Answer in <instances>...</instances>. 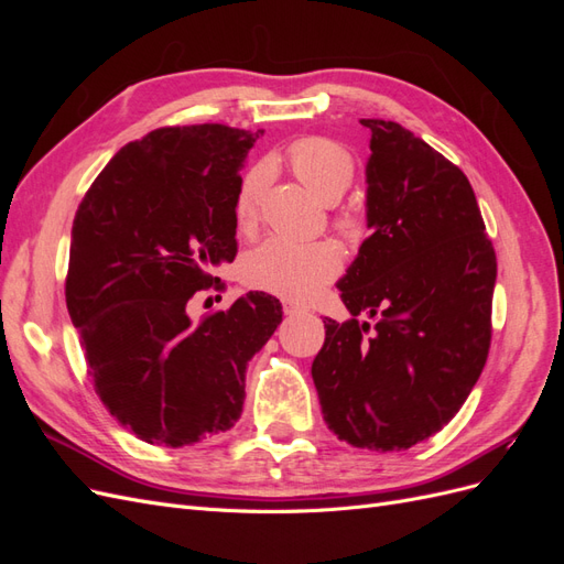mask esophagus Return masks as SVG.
<instances>
[{
    "label": "esophagus",
    "instance_id": "esophagus-1",
    "mask_svg": "<svg viewBox=\"0 0 564 564\" xmlns=\"http://www.w3.org/2000/svg\"><path fill=\"white\" fill-rule=\"evenodd\" d=\"M284 313H286V315H301V313H305V308H303V305H299V303L284 301Z\"/></svg>",
    "mask_w": 564,
    "mask_h": 564
}]
</instances>
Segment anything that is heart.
Returning a JSON list of instances; mask_svg holds the SVG:
<instances>
[{"mask_svg": "<svg viewBox=\"0 0 564 564\" xmlns=\"http://www.w3.org/2000/svg\"><path fill=\"white\" fill-rule=\"evenodd\" d=\"M289 166L324 204L340 199L350 187L355 172L350 152L329 139H303L294 143L289 150ZM268 181V164H256L237 187L235 224L240 230H251L259 220ZM336 228L340 232H352V220L336 216ZM340 265H344V259L332 242L294 245L286 240H268L245 256L240 275L247 286L259 289V292L289 301H308L338 275Z\"/></svg>", "mask_w": 564, "mask_h": 564, "instance_id": "b5f03b06", "label": "heart"}]
</instances>
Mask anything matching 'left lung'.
Returning a JSON list of instances; mask_svg holds the SVG:
<instances>
[{
	"mask_svg": "<svg viewBox=\"0 0 564 564\" xmlns=\"http://www.w3.org/2000/svg\"><path fill=\"white\" fill-rule=\"evenodd\" d=\"M360 122L371 235L338 280L352 319L324 317L313 381L338 440L400 452L445 429L480 379L497 253L456 164L398 122Z\"/></svg>",
	"mask_w": 564,
	"mask_h": 564,
	"instance_id": "8db88e82",
	"label": "left lung"
}]
</instances>
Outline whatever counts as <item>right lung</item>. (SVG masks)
<instances>
[{
    "mask_svg": "<svg viewBox=\"0 0 564 564\" xmlns=\"http://www.w3.org/2000/svg\"><path fill=\"white\" fill-rule=\"evenodd\" d=\"M261 133L160 127L117 152L75 214L67 313L96 395L148 445L230 431L247 362L282 322L263 292L199 322L185 311L195 292L226 289L212 270L237 256L235 195Z\"/></svg>",
    "mask_w": 564,
    "mask_h": 564,
    "instance_id": "1",
    "label": "right lung"
}]
</instances>
